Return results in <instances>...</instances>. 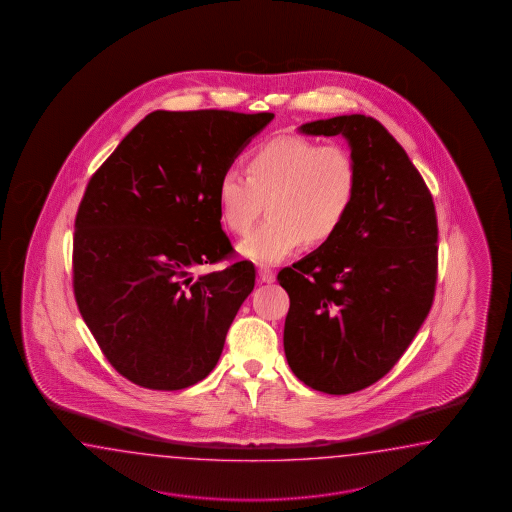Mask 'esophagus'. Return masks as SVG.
<instances>
[{
    "mask_svg": "<svg viewBox=\"0 0 512 512\" xmlns=\"http://www.w3.org/2000/svg\"><path fill=\"white\" fill-rule=\"evenodd\" d=\"M259 279H261V283H273V281H275V273H273V270H270V268L261 266V268H259Z\"/></svg>",
    "mask_w": 512,
    "mask_h": 512,
    "instance_id": "obj_1",
    "label": "esophagus"
}]
</instances>
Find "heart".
<instances>
[{"instance_id": "heart-1", "label": "heart", "mask_w": 512, "mask_h": 512, "mask_svg": "<svg viewBox=\"0 0 512 512\" xmlns=\"http://www.w3.org/2000/svg\"><path fill=\"white\" fill-rule=\"evenodd\" d=\"M239 171L216 187L222 224L235 235L250 231L268 205V220L240 242V255L277 264L305 242L332 239L353 209L358 167L349 148L305 137H275L257 148Z\"/></svg>"}]
</instances>
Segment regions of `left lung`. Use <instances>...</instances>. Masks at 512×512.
<instances>
[{"instance_id":"obj_1","label":"left lung","mask_w":512,"mask_h":512,"mask_svg":"<svg viewBox=\"0 0 512 512\" xmlns=\"http://www.w3.org/2000/svg\"><path fill=\"white\" fill-rule=\"evenodd\" d=\"M299 132L345 137L358 191L338 233L277 275L290 297L284 354L308 387L349 395L393 369L432 308L437 215L406 150L373 117L319 119Z\"/></svg>"}]
</instances>
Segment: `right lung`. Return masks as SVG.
<instances>
[{
	"label": "right lung",
	"mask_w": 512,
	"mask_h": 512,
	"mask_svg": "<svg viewBox=\"0 0 512 512\" xmlns=\"http://www.w3.org/2000/svg\"><path fill=\"white\" fill-rule=\"evenodd\" d=\"M273 114H148L91 176L75 218L80 316L119 375L176 391L215 369L244 299L250 261L231 257L216 187Z\"/></svg>",
	"instance_id": "1"
}]
</instances>
